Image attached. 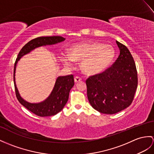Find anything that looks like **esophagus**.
I'll list each match as a JSON object with an SVG mask.
<instances>
[{
  "label": "esophagus",
  "instance_id": "obj_1",
  "mask_svg": "<svg viewBox=\"0 0 154 154\" xmlns=\"http://www.w3.org/2000/svg\"><path fill=\"white\" fill-rule=\"evenodd\" d=\"M82 80V78L79 77V76H76L74 78V82L77 83V82H79L80 81Z\"/></svg>",
  "mask_w": 154,
  "mask_h": 154
}]
</instances>
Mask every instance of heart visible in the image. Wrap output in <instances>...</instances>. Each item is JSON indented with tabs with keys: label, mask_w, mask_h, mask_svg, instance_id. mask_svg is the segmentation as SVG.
<instances>
[{
	"label": "heart",
	"mask_w": 154,
	"mask_h": 154,
	"mask_svg": "<svg viewBox=\"0 0 154 154\" xmlns=\"http://www.w3.org/2000/svg\"><path fill=\"white\" fill-rule=\"evenodd\" d=\"M68 54H63L61 60L68 66H72L74 61H82L81 69L87 74H96L106 70L115 56L114 48L99 42L74 44Z\"/></svg>",
	"instance_id": "b5f03b06"
}]
</instances>
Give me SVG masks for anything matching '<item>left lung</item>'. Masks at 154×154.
I'll return each instance as SVG.
<instances>
[{
	"label": "left lung",
	"instance_id": "8db88e82",
	"mask_svg": "<svg viewBox=\"0 0 154 154\" xmlns=\"http://www.w3.org/2000/svg\"><path fill=\"white\" fill-rule=\"evenodd\" d=\"M119 57L109 68L86 80L89 103L100 113L114 114L132 103L138 85L136 65L125 45L116 41Z\"/></svg>",
	"mask_w": 154,
	"mask_h": 154
}]
</instances>
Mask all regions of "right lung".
<instances>
[{
    "mask_svg": "<svg viewBox=\"0 0 154 154\" xmlns=\"http://www.w3.org/2000/svg\"><path fill=\"white\" fill-rule=\"evenodd\" d=\"M65 40V38L59 36H41L29 41L22 48L19 52L17 57L14 64V82L15 91L17 100L22 105L25 106L33 114L40 117H46L57 114L64 108L69 99L70 89L74 85V76L72 74L65 76H59L56 80L54 88L48 98L40 103H29L21 98L17 89L15 82V70L16 64L20 59L24 55L29 53L31 50L46 45H51L61 42Z\"/></svg>",
    "mask_w": 154,
    "mask_h": 154,
    "instance_id": "add662e5",
    "label": "right lung"
}]
</instances>
